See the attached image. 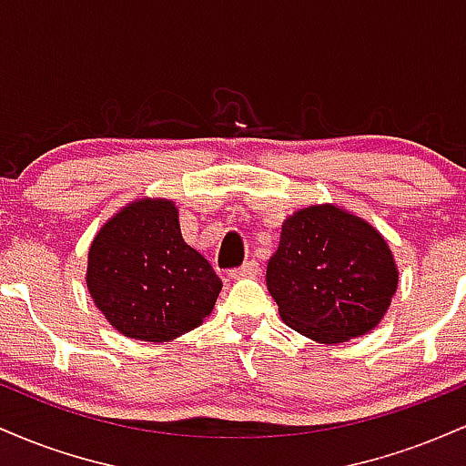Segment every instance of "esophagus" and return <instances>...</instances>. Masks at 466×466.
I'll return each instance as SVG.
<instances>
[{
  "label": "esophagus",
  "mask_w": 466,
  "mask_h": 466,
  "mask_svg": "<svg viewBox=\"0 0 466 466\" xmlns=\"http://www.w3.org/2000/svg\"><path fill=\"white\" fill-rule=\"evenodd\" d=\"M258 271H260L258 263H256V260H249V263L240 265V267H237V269H229L228 276L237 280V278H251V276H256V274H258Z\"/></svg>",
  "instance_id": "obj_1"
}]
</instances>
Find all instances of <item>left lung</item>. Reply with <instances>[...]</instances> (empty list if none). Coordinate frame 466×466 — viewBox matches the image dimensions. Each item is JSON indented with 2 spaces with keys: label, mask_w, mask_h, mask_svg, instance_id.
Here are the masks:
<instances>
[{
  "label": "left lung",
  "mask_w": 466,
  "mask_h": 466,
  "mask_svg": "<svg viewBox=\"0 0 466 466\" xmlns=\"http://www.w3.org/2000/svg\"><path fill=\"white\" fill-rule=\"evenodd\" d=\"M397 282L381 234L335 206H311L289 217L267 265V289L285 324L324 344L372 330Z\"/></svg>",
  "instance_id": "8db88e82"
}]
</instances>
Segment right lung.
Instances as JSON below:
<instances>
[{"label":"right lung","mask_w":466,"mask_h":466,"mask_svg":"<svg viewBox=\"0 0 466 466\" xmlns=\"http://www.w3.org/2000/svg\"><path fill=\"white\" fill-rule=\"evenodd\" d=\"M87 287L122 335L168 341L210 315L221 278L181 237L177 208L144 199L98 232L89 248Z\"/></svg>","instance_id":"1"}]
</instances>
